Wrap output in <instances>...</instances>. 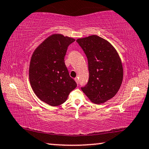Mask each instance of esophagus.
Returning a JSON list of instances; mask_svg holds the SVG:
<instances>
[{"instance_id": "1", "label": "esophagus", "mask_w": 149, "mask_h": 149, "mask_svg": "<svg viewBox=\"0 0 149 149\" xmlns=\"http://www.w3.org/2000/svg\"><path fill=\"white\" fill-rule=\"evenodd\" d=\"M74 79H75V82L77 83V85L79 84V79H78V78H77V77H75Z\"/></svg>"}]
</instances>
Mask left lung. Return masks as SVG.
Masks as SVG:
<instances>
[{"label": "left lung", "mask_w": 149, "mask_h": 149, "mask_svg": "<svg viewBox=\"0 0 149 149\" xmlns=\"http://www.w3.org/2000/svg\"><path fill=\"white\" fill-rule=\"evenodd\" d=\"M78 44L86 54L89 78L82 91L95 104L114 97L122 84L123 70L117 50L107 40L98 35L79 38Z\"/></svg>", "instance_id": "8db88e82"}]
</instances>
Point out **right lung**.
I'll use <instances>...</instances> for the list:
<instances>
[{
	"label": "right lung",
	"mask_w": 149,
	"mask_h": 149,
	"mask_svg": "<svg viewBox=\"0 0 149 149\" xmlns=\"http://www.w3.org/2000/svg\"><path fill=\"white\" fill-rule=\"evenodd\" d=\"M75 39L62 34L50 35L37 47L31 58L30 84L39 99L52 107L62 104L77 87L64 63L68 47Z\"/></svg>",
	"instance_id": "right-lung-1"
}]
</instances>
